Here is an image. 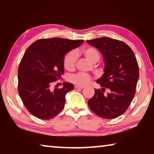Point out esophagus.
<instances>
[{
    "mask_svg": "<svg viewBox=\"0 0 154 154\" xmlns=\"http://www.w3.org/2000/svg\"><path fill=\"white\" fill-rule=\"evenodd\" d=\"M83 87H82V86H79V85H75V89H83Z\"/></svg>",
    "mask_w": 154,
    "mask_h": 154,
    "instance_id": "esophagus-1",
    "label": "esophagus"
}]
</instances>
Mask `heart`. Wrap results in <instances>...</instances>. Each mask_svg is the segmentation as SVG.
<instances>
[{
	"mask_svg": "<svg viewBox=\"0 0 154 154\" xmlns=\"http://www.w3.org/2000/svg\"><path fill=\"white\" fill-rule=\"evenodd\" d=\"M83 54L87 60L92 63H94L99 61L100 56L98 52L93 48H85L83 50ZM77 54L75 51H71L65 54L63 58V66L65 69L68 71L73 70L76 63ZM91 78L87 74L79 73L70 75L68 77V80L71 83L79 86L85 85L89 83Z\"/></svg>",
	"mask_w": 154,
	"mask_h": 154,
	"instance_id": "1",
	"label": "heart"
}]
</instances>
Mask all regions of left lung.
Masks as SVG:
<instances>
[{"mask_svg":"<svg viewBox=\"0 0 154 154\" xmlns=\"http://www.w3.org/2000/svg\"><path fill=\"white\" fill-rule=\"evenodd\" d=\"M102 54L104 61L103 76L96 82L101 89L88 100L91 110L103 119H112L127 110L136 93L139 78V67L135 54L124 42L103 37L87 40ZM109 90L106 95L105 89Z\"/></svg>","mask_w":154,"mask_h":154,"instance_id":"8db88e82","label":"left lung"}]
</instances>
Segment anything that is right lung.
<instances>
[{
  "mask_svg": "<svg viewBox=\"0 0 154 154\" xmlns=\"http://www.w3.org/2000/svg\"><path fill=\"white\" fill-rule=\"evenodd\" d=\"M83 42L61 38L40 39L25 51L18 67V90L32 115L49 120L63 109L65 94L74 89V85L64 82L61 89H54L51 84L64 73L65 55Z\"/></svg>",
  "mask_w": 154,
  "mask_h": 154,
  "instance_id": "add662e5",
  "label": "right lung"
}]
</instances>
